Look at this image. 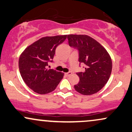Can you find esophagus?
<instances>
[{"mask_svg":"<svg viewBox=\"0 0 132 132\" xmlns=\"http://www.w3.org/2000/svg\"><path fill=\"white\" fill-rule=\"evenodd\" d=\"M71 74H72V72H68L65 73V75H66V76H68V77L70 76Z\"/></svg>","mask_w":132,"mask_h":132,"instance_id":"obj_1","label":"esophagus"}]
</instances>
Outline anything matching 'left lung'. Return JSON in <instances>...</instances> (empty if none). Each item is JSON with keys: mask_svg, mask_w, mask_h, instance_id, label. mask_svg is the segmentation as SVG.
I'll list each match as a JSON object with an SVG mask.
<instances>
[{"mask_svg": "<svg viewBox=\"0 0 132 132\" xmlns=\"http://www.w3.org/2000/svg\"><path fill=\"white\" fill-rule=\"evenodd\" d=\"M69 45L79 50L80 63L85 64L84 72H77L80 81L74 85L80 94L97 93L108 81L112 71L110 55L102 45L87 35H68Z\"/></svg>", "mask_w": 132, "mask_h": 132, "instance_id": "8db88e82", "label": "left lung"}]
</instances>
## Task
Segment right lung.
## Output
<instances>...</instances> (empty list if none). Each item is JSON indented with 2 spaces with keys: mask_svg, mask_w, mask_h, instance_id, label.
<instances>
[{
  "mask_svg": "<svg viewBox=\"0 0 132 132\" xmlns=\"http://www.w3.org/2000/svg\"><path fill=\"white\" fill-rule=\"evenodd\" d=\"M68 35L47 36L28 46L19 58V69L24 82L36 93L44 95L56 88L64 73L47 69L52 62L56 47Z\"/></svg>",
  "mask_w": 132,
  "mask_h": 132,
  "instance_id": "add662e5",
  "label": "right lung"
}]
</instances>
